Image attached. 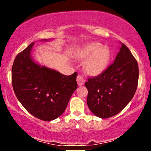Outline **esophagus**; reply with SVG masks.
<instances>
[{"instance_id": "34e87169", "label": "esophagus", "mask_w": 151, "mask_h": 151, "mask_svg": "<svg viewBox=\"0 0 151 151\" xmlns=\"http://www.w3.org/2000/svg\"><path fill=\"white\" fill-rule=\"evenodd\" d=\"M76 80H77L78 84L79 86L83 85L84 83V80L83 77H82L81 75H80V74H78V75L77 78H76Z\"/></svg>"}]
</instances>
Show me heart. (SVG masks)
<instances>
[{"instance_id": "obj_1", "label": "heart", "mask_w": 151, "mask_h": 151, "mask_svg": "<svg viewBox=\"0 0 151 151\" xmlns=\"http://www.w3.org/2000/svg\"><path fill=\"white\" fill-rule=\"evenodd\" d=\"M88 58L85 63V69L92 76L99 75L106 69L110 58V51L99 43H92L86 46L79 54L80 58Z\"/></svg>"}]
</instances>
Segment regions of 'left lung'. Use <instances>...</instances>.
<instances>
[{
    "instance_id": "1",
    "label": "left lung",
    "mask_w": 151,
    "mask_h": 151,
    "mask_svg": "<svg viewBox=\"0 0 151 151\" xmlns=\"http://www.w3.org/2000/svg\"><path fill=\"white\" fill-rule=\"evenodd\" d=\"M139 78L138 64L131 51L122 43L115 61L102 73L88 78L86 103L91 111L109 118L125 108L133 98Z\"/></svg>"
}]
</instances>
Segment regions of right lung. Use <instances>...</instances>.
Returning a JSON list of instances; mask_svg holds the SVG:
<instances>
[{"label":"right lung","instance_id":"add662e5","mask_svg":"<svg viewBox=\"0 0 151 151\" xmlns=\"http://www.w3.org/2000/svg\"><path fill=\"white\" fill-rule=\"evenodd\" d=\"M34 45L32 42L16 55L12 69V86L29 113L41 120L51 121L65 112L78 88V73L65 76L36 64L31 56Z\"/></svg>","mask_w":151,"mask_h":151}]
</instances>
